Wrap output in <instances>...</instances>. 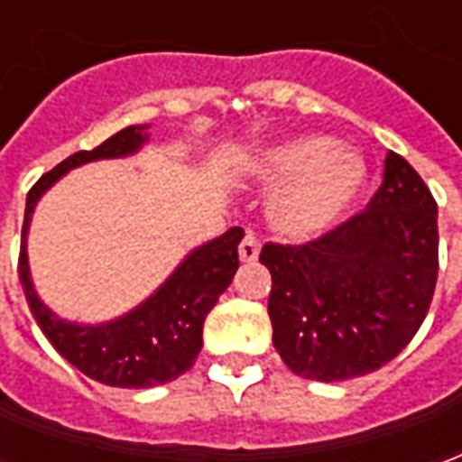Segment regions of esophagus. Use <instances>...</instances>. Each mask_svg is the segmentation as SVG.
<instances>
[{"label": "esophagus", "mask_w": 462, "mask_h": 462, "mask_svg": "<svg viewBox=\"0 0 462 462\" xmlns=\"http://www.w3.org/2000/svg\"><path fill=\"white\" fill-rule=\"evenodd\" d=\"M257 254H260V240H257V235L247 232V235H245L240 242V260L254 262L257 260Z\"/></svg>", "instance_id": "34e87169"}]
</instances>
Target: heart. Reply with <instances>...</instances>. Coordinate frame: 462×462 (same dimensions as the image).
Here are the masks:
<instances>
[{
	"mask_svg": "<svg viewBox=\"0 0 462 462\" xmlns=\"http://www.w3.org/2000/svg\"><path fill=\"white\" fill-rule=\"evenodd\" d=\"M254 172L264 180H280L270 198V222L294 240L329 230L364 182V165L354 152L317 138L264 148Z\"/></svg>",
	"mask_w": 462,
	"mask_h": 462,
	"instance_id": "b5f03b06",
	"label": "heart"
}]
</instances>
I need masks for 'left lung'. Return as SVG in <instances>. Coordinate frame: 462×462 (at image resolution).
Wrapping results in <instances>:
<instances>
[{
	"instance_id": "1",
	"label": "left lung",
	"mask_w": 462,
	"mask_h": 462,
	"mask_svg": "<svg viewBox=\"0 0 462 462\" xmlns=\"http://www.w3.org/2000/svg\"><path fill=\"white\" fill-rule=\"evenodd\" d=\"M270 319L282 361L311 381L376 371L416 337L438 280V205L388 151L383 182L346 222L304 245L267 242Z\"/></svg>"
}]
</instances>
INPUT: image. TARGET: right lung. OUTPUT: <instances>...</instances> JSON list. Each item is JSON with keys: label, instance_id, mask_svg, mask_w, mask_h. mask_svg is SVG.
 Here are the masks:
<instances>
[{"label": "right lung", "instance_id": "obj_1", "mask_svg": "<svg viewBox=\"0 0 462 462\" xmlns=\"http://www.w3.org/2000/svg\"><path fill=\"white\" fill-rule=\"evenodd\" d=\"M148 125H128L94 151H79L44 172L26 195L19 280L24 287L29 310L51 346L71 361L81 374L106 386L151 388L175 381L195 364L202 348V324L220 294L230 287L240 267L237 245L245 237L242 227H230L222 237L190 252L168 282L141 307L125 317L98 327H79L56 317L36 297L26 260V232L36 202L66 171L101 158L131 155L148 141Z\"/></svg>", "mask_w": 462, "mask_h": 462}]
</instances>
